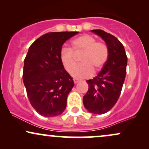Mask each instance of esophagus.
<instances>
[{
	"label": "esophagus",
	"instance_id": "obj_1",
	"mask_svg": "<svg viewBox=\"0 0 149 149\" xmlns=\"http://www.w3.org/2000/svg\"><path fill=\"white\" fill-rule=\"evenodd\" d=\"M73 82H74L75 84H76V83H78V82H79V80H78V79H73Z\"/></svg>",
	"mask_w": 149,
	"mask_h": 149
}]
</instances>
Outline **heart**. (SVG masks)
I'll return each instance as SVG.
<instances>
[{
  "label": "heart",
  "mask_w": 149,
  "mask_h": 149,
  "mask_svg": "<svg viewBox=\"0 0 149 149\" xmlns=\"http://www.w3.org/2000/svg\"><path fill=\"white\" fill-rule=\"evenodd\" d=\"M83 52L81 58L82 64L73 70L76 63L73 54ZM109 58V49L102 42H97L96 38L88 34L80 36L71 42V48H62L60 60L68 73L72 70V76L76 78H89L93 75L94 70L99 71L105 65Z\"/></svg>",
  "instance_id": "b5f03b06"
}]
</instances>
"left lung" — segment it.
<instances>
[{
  "label": "left lung",
  "mask_w": 149,
  "mask_h": 149,
  "mask_svg": "<svg viewBox=\"0 0 149 149\" xmlns=\"http://www.w3.org/2000/svg\"><path fill=\"white\" fill-rule=\"evenodd\" d=\"M92 31L107 43L109 58L98 75L86 81L89 88L83 101L85 109L90 113L104 114L110 111L118 100L126 76L127 57L123 45L117 38L101 29Z\"/></svg>",
  "instance_id": "left-lung-1"
}]
</instances>
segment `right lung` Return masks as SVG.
<instances>
[{"instance_id":"right-lung-1","label":"right lung","mask_w":149,"mask_h":149,"mask_svg":"<svg viewBox=\"0 0 149 149\" xmlns=\"http://www.w3.org/2000/svg\"><path fill=\"white\" fill-rule=\"evenodd\" d=\"M78 31L44 34L29 47L24 59L23 81L31 106L40 115L57 116L66 107L73 78L60 60L63 44Z\"/></svg>"}]
</instances>
